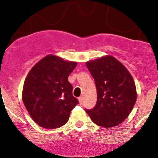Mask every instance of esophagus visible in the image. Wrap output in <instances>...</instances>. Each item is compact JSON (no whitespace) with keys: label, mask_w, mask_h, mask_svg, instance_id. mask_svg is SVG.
<instances>
[{"label":"esophagus","mask_w":158,"mask_h":158,"mask_svg":"<svg viewBox=\"0 0 158 158\" xmlns=\"http://www.w3.org/2000/svg\"><path fill=\"white\" fill-rule=\"evenodd\" d=\"M82 102H83V98H82V97H80L79 98V104H80V105L82 104Z\"/></svg>","instance_id":"esophagus-1"}]
</instances>
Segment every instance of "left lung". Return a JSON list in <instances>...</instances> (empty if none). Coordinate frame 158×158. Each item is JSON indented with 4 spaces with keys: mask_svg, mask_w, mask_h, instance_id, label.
<instances>
[{
    "mask_svg": "<svg viewBox=\"0 0 158 158\" xmlns=\"http://www.w3.org/2000/svg\"><path fill=\"white\" fill-rule=\"evenodd\" d=\"M95 81L97 102L85 110L96 125L104 128L117 126L128 117L137 101L133 77L114 56H103L86 62Z\"/></svg>",
    "mask_w": 158,
    "mask_h": 158,
    "instance_id": "8db88e82",
    "label": "left lung"
}]
</instances>
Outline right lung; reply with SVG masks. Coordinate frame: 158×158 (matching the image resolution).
Returning <instances> with one entry per match:
<instances>
[{"mask_svg": "<svg viewBox=\"0 0 158 158\" xmlns=\"http://www.w3.org/2000/svg\"><path fill=\"white\" fill-rule=\"evenodd\" d=\"M77 65L49 54L29 71L22 90V100L32 119L39 126L53 129L64 126L79 102L73 96L68 77Z\"/></svg>", "mask_w": 158, "mask_h": 158, "instance_id": "add662e5", "label": "right lung"}]
</instances>
